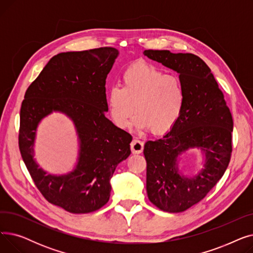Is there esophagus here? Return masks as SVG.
Wrapping results in <instances>:
<instances>
[{
  "label": "esophagus",
  "instance_id": "esophagus-1",
  "mask_svg": "<svg viewBox=\"0 0 253 253\" xmlns=\"http://www.w3.org/2000/svg\"><path fill=\"white\" fill-rule=\"evenodd\" d=\"M131 152L133 154H140L143 151V142L138 139H133L131 142Z\"/></svg>",
  "mask_w": 253,
  "mask_h": 253
}]
</instances>
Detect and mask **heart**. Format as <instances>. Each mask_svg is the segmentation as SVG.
Returning <instances> with one entry per match:
<instances>
[{
	"label": "heart",
	"instance_id": "b5f03b06",
	"mask_svg": "<svg viewBox=\"0 0 253 253\" xmlns=\"http://www.w3.org/2000/svg\"><path fill=\"white\" fill-rule=\"evenodd\" d=\"M184 101L185 91L178 77L144 62L129 66L121 77V87H111L105 96L106 109L117 127L127 129L135 112V128L151 129L156 135L175 126Z\"/></svg>",
	"mask_w": 253,
	"mask_h": 253
}]
</instances>
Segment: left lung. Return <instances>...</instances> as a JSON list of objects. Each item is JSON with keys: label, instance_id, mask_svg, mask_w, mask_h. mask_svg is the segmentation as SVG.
Returning a JSON list of instances; mask_svg holds the SVG:
<instances>
[{"label": "left lung", "instance_id": "left-lung-1", "mask_svg": "<svg viewBox=\"0 0 253 253\" xmlns=\"http://www.w3.org/2000/svg\"><path fill=\"white\" fill-rule=\"evenodd\" d=\"M144 56L179 75L185 101L175 126L163 137L148 140L147 193L159 209L177 213L200 202L222 177L232 153L233 118L208 65L192 53L144 50ZM189 149H200L203 169L194 176L179 171V157Z\"/></svg>", "mask_w": 253, "mask_h": 253}]
</instances>
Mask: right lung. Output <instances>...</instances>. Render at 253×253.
Returning a JSON list of instances; mask_svg holds the SVG:
<instances>
[{
	"mask_svg": "<svg viewBox=\"0 0 253 253\" xmlns=\"http://www.w3.org/2000/svg\"><path fill=\"white\" fill-rule=\"evenodd\" d=\"M119 51L102 47L53 56L28 88L20 110L19 150L46 200L71 213H89L108 203L111 178L131 154L132 136L105 117V80ZM52 112L74 123L79 152L74 169L48 175L35 162L38 124Z\"/></svg>",
	"mask_w": 253,
	"mask_h": 253,
	"instance_id": "add662e5",
	"label": "right lung"
}]
</instances>
